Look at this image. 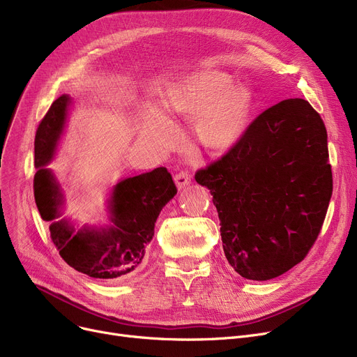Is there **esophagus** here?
<instances>
[{
	"mask_svg": "<svg viewBox=\"0 0 357 357\" xmlns=\"http://www.w3.org/2000/svg\"><path fill=\"white\" fill-rule=\"evenodd\" d=\"M175 183H176V188L182 190L185 186H188L191 183V175L188 172H179L175 175Z\"/></svg>",
	"mask_w": 357,
	"mask_h": 357,
	"instance_id": "34e87169",
	"label": "esophagus"
}]
</instances>
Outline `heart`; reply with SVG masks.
Segmentation results:
<instances>
[{
	"instance_id": "1",
	"label": "heart",
	"mask_w": 357,
	"mask_h": 357,
	"mask_svg": "<svg viewBox=\"0 0 357 357\" xmlns=\"http://www.w3.org/2000/svg\"><path fill=\"white\" fill-rule=\"evenodd\" d=\"M233 82L230 73L213 68L186 75L166 88L160 100V115L171 121L195 118L194 130L201 146L215 155L226 153L245 136L253 108L252 91ZM161 118L153 112L147 114L142 135L167 147L175 135Z\"/></svg>"
}]
</instances>
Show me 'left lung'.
I'll return each mask as SVG.
<instances>
[{
	"instance_id": "1",
	"label": "left lung",
	"mask_w": 357,
	"mask_h": 357,
	"mask_svg": "<svg viewBox=\"0 0 357 357\" xmlns=\"http://www.w3.org/2000/svg\"><path fill=\"white\" fill-rule=\"evenodd\" d=\"M195 181L213 195L230 266L273 279L304 260L324 222L333 194L326 126L308 101H280Z\"/></svg>"
}]
</instances>
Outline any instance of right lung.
Masks as SVG:
<instances>
[{"instance_id":"1","label":"right lung","mask_w":357,"mask_h":357,"mask_svg":"<svg viewBox=\"0 0 357 357\" xmlns=\"http://www.w3.org/2000/svg\"><path fill=\"white\" fill-rule=\"evenodd\" d=\"M72 100L62 96L50 105L34 139L33 190L37 210L50 221V237L69 266L91 278L117 280L127 278L144 257L155 234V222L165 205L176 194L166 167H156L112 186L108 198L107 226L77 229L62 218L63 194L54 174L47 167L66 124Z\"/></svg>"}]
</instances>
